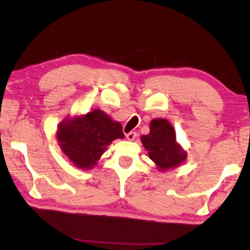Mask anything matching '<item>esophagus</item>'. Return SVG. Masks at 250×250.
I'll list each match as a JSON object with an SVG mask.
<instances>
[{"mask_svg":"<svg viewBox=\"0 0 250 250\" xmlns=\"http://www.w3.org/2000/svg\"><path fill=\"white\" fill-rule=\"evenodd\" d=\"M136 137V133L135 132H129L128 134H126V138H127L128 141H134Z\"/></svg>","mask_w":250,"mask_h":250,"instance_id":"34e87169","label":"esophagus"}]
</instances>
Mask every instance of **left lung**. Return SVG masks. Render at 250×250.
Here are the masks:
<instances>
[{
    "label": "left lung",
    "mask_w": 250,
    "mask_h": 250,
    "mask_svg": "<svg viewBox=\"0 0 250 250\" xmlns=\"http://www.w3.org/2000/svg\"><path fill=\"white\" fill-rule=\"evenodd\" d=\"M141 142L160 172L178 167L187 160L188 152L176 142L174 127L165 118L152 120L149 133L142 135Z\"/></svg>",
    "instance_id": "left-lung-1"
}]
</instances>
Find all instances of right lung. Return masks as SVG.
<instances>
[{"label": "right lung", "mask_w": 250, "mask_h": 250, "mask_svg": "<svg viewBox=\"0 0 250 250\" xmlns=\"http://www.w3.org/2000/svg\"><path fill=\"white\" fill-rule=\"evenodd\" d=\"M57 140L67 159L82 170H90L113 141L124 138L120 122L96 108L86 114L67 116L58 125Z\"/></svg>", "instance_id": "1"}]
</instances>
